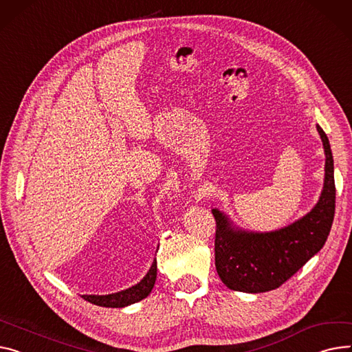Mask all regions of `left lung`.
<instances>
[{"label":"left lung","mask_w":352,"mask_h":352,"mask_svg":"<svg viewBox=\"0 0 352 352\" xmlns=\"http://www.w3.org/2000/svg\"><path fill=\"white\" fill-rule=\"evenodd\" d=\"M325 151L324 188L317 205L297 222L269 233L232 228L212 209L217 221L215 266L226 287L265 293L282 286L324 246L336 214L334 160L329 137L317 126Z\"/></svg>","instance_id":"obj_1"}]
</instances>
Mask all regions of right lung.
Segmentation results:
<instances>
[{"label":"right lung","instance_id":"right-lung-1","mask_svg":"<svg viewBox=\"0 0 352 352\" xmlns=\"http://www.w3.org/2000/svg\"><path fill=\"white\" fill-rule=\"evenodd\" d=\"M157 278V261L154 259L150 270L147 272V274L144 276V278L142 282L137 283L135 286L119 292V293H113V294H107V296H82L86 301L96 304V306L100 307H113V309H119V307H126L129 304L137 302L140 300L146 298L155 283Z\"/></svg>","mask_w":352,"mask_h":352}]
</instances>
